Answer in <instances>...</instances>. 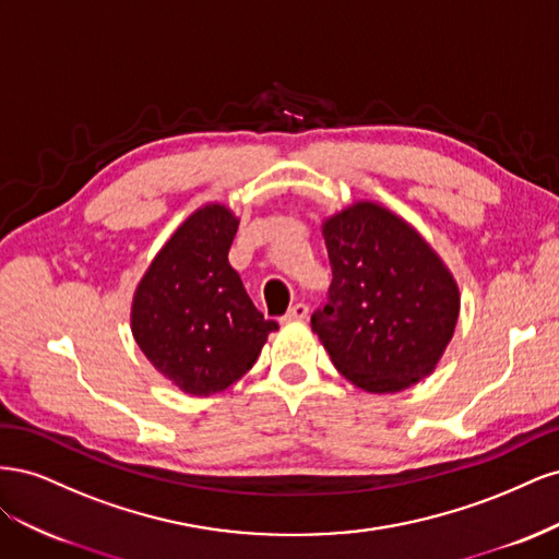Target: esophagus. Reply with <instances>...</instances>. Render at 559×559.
I'll return each instance as SVG.
<instances>
[{
  "instance_id": "1",
  "label": "esophagus",
  "mask_w": 559,
  "mask_h": 559,
  "mask_svg": "<svg viewBox=\"0 0 559 559\" xmlns=\"http://www.w3.org/2000/svg\"><path fill=\"white\" fill-rule=\"evenodd\" d=\"M308 312H310V308L306 306V302H296V306H292L289 310H286L284 319H286V321H294V319H306V317H308Z\"/></svg>"
}]
</instances>
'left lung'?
Here are the masks:
<instances>
[{
    "label": "left lung",
    "mask_w": 559,
    "mask_h": 559,
    "mask_svg": "<svg viewBox=\"0 0 559 559\" xmlns=\"http://www.w3.org/2000/svg\"><path fill=\"white\" fill-rule=\"evenodd\" d=\"M333 280L312 331L333 366L366 392L425 380L460 317V289L427 240L376 202H354L321 226Z\"/></svg>",
    "instance_id": "obj_1"
}]
</instances>
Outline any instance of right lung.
Here are the masks:
<instances>
[{"label": "right lung", "instance_id": "add662e5", "mask_svg": "<svg viewBox=\"0 0 559 559\" xmlns=\"http://www.w3.org/2000/svg\"><path fill=\"white\" fill-rule=\"evenodd\" d=\"M238 216L205 205L175 230L132 298L130 324L144 357L181 392H224L257 364L277 321L265 319L228 263Z\"/></svg>", "mask_w": 559, "mask_h": 559}]
</instances>
